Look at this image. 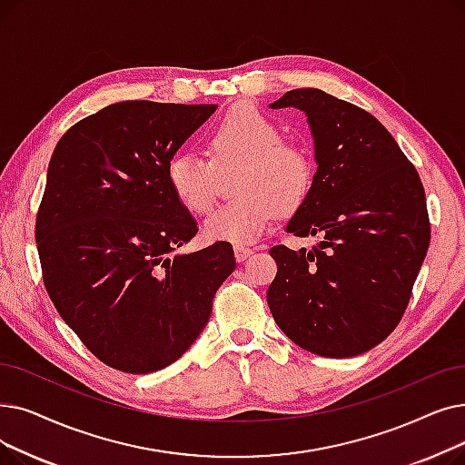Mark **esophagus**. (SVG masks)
Masks as SVG:
<instances>
[{
	"label": "esophagus",
	"instance_id": "esophagus-1",
	"mask_svg": "<svg viewBox=\"0 0 465 465\" xmlns=\"http://www.w3.org/2000/svg\"><path fill=\"white\" fill-rule=\"evenodd\" d=\"M251 254H252V249H249V247H241V245L235 247V260L237 262H245Z\"/></svg>",
	"mask_w": 465,
	"mask_h": 465
}]
</instances>
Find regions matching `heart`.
Returning a JSON list of instances; mask_svg holds the SVG:
<instances>
[{
  "mask_svg": "<svg viewBox=\"0 0 465 465\" xmlns=\"http://www.w3.org/2000/svg\"><path fill=\"white\" fill-rule=\"evenodd\" d=\"M272 117L252 106L232 110L209 136V157L178 152L165 167L167 184L190 213L203 214L214 205L216 169L241 167L228 205L214 209L203 224L209 241L252 243L279 211H292L306 199L313 163L310 155L285 143Z\"/></svg>",
  "mask_w": 465,
  "mask_h": 465,
  "instance_id": "obj_1",
  "label": "heart"
}]
</instances>
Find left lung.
<instances>
[{"label": "left lung", "mask_w": 465, "mask_h": 465, "mask_svg": "<svg viewBox=\"0 0 465 465\" xmlns=\"http://www.w3.org/2000/svg\"><path fill=\"white\" fill-rule=\"evenodd\" d=\"M308 115L317 173L289 220L312 251L272 247L268 306L294 344L322 357L361 355L405 313L430 247L426 192L380 121L321 89H294L270 108Z\"/></svg>", "instance_id": "obj_1"}]
</instances>
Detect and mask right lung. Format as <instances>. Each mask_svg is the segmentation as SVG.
I'll use <instances>...</instances> for the list:
<instances>
[{"mask_svg": "<svg viewBox=\"0 0 465 465\" xmlns=\"http://www.w3.org/2000/svg\"><path fill=\"white\" fill-rule=\"evenodd\" d=\"M216 108L115 103L77 121L51 155L35 218L45 289L115 371L148 374L183 357L235 270L226 241L173 254L197 224L167 184V161Z\"/></svg>", "mask_w": 465, "mask_h": 465, "instance_id": "obj_1", "label": "right lung"}]
</instances>
